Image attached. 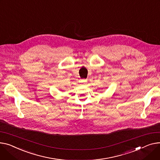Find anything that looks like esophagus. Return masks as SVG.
<instances>
[{
    "instance_id": "1",
    "label": "esophagus",
    "mask_w": 160,
    "mask_h": 160,
    "mask_svg": "<svg viewBox=\"0 0 160 160\" xmlns=\"http://www.w3.org/2000/svg\"><path fill=\"white\" fill-rule=\"evenodd\" d=\"M83 82H86V80H83Z\"/></svg>"
}]
</instances>
